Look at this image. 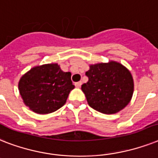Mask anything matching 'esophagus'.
<instances>
[{
    "mask_svg": "<svg viewBox=\"0 0 158 158\" xmlns=\"http://www.w3.org/2000/svg\"><path fill=\"white\" fill-rule=\"evenodd\" d=\"M81 84H82V82H81V81H78V82H76L75 83V86L77 87V88H80L81 85Z\"/></svg>",
    "mask_w": 158,
    "mask_h": 158,
    "instance_id": "34e87169",
    "label": "esophagus"
}]
</instances>
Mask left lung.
<instances>
[{"label": "left lung", "instance_id": "8db88e82", "mask_svg": "<svg viewBox=\"0 0 158 158\" xmlns=\"http://www.w3.org/2000/svg\"><path fill=\"white\" fill-rule=\"evenodd\" d=\"M89 80L81 85L87 103L94 110L114 114L126 108L134 93V80L129 69L117 61L89 64Z\"/></svg>", "mask_w": 158, "mask_h": 158}]
</instances>
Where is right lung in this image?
<instances>
[{
	"mask_svg": "<svg viewBox=\"0 0 158 158\" xmlns=\"http://www.w3.org/2000/svg\"><path fill=\"white\" fill-rule=\"evenodd\" d=\"M71 73L62 71L56 63L31 68L21 77L19 90L30 110L48 114L63 107L74 85Z\"/></svg>",
	"mask_w": 158,
	"mask_h": 158,
	"instance_id": "obj_1",
	"label": "right lung"
}]
</instances>
